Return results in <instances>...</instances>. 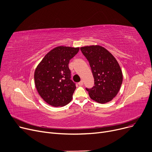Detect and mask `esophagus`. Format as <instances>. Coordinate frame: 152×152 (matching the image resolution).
Instances as JSON below:
<instances>
[{
	"mask_svg": "<svg viewBox=\"0 0 152 152\" xmlns=\"http://www.w3.org/2000/svg\"><path fill=\"white\" fill-rule=\"evenodd\" d=\"M78 84H79V86H82L83 85V81H81L80 82H79V83H78Z\"/></svg>",
	"mask_w": 152,
	"mask_h": 152,
	"instance_id": "34e87169",
	"label": "esophagus"
}]
</instances>
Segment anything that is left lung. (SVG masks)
Segmentation results:
<instances>
[{
    "label": "left lung",
    "mask_w": 152,
    "mask_h": 152,
    "mask_svg": "<svg viewBox=\"0 0 152 152\" xmlns=\"http://www.w3.org/2000/svg\"><path fill=\"white\" fill-rule=\"evenodd\" d=\"M81 50L89 63L94 78V86L86 88L91 99L100 103L111 101L118 93L123 82L122 71L117 60L100 45L83 47Z\"/></svg>",
    "instance_id": "8db88e82"
}]
</instances>
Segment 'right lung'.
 I'll use <instances>...</instances> for the list:
<instances>
[{
	"label": "right lung",
	"instance_id": "obj_1",
	"mask_svg": "<svg viewBox=\"0 0 152 152\" xmlns=\"http://www.w3.org/2000/svg\"><path fill=\"white\" fill-rule=\"evenodd\" d=\"M79 48L59 46L47 53L34 72L37 91L53 107L65 106L73 98L76 84L71 79L68 64Z\"/></svg>",
	"mask_w": 152,
	"mask_h": 152
}]
</instances>
